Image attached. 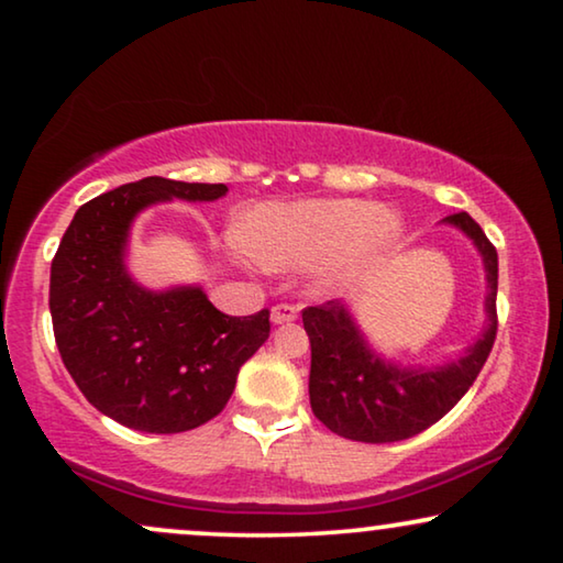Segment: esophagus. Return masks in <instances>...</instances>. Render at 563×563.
Listing matches in <instances>:
<instances>
[{
	"label": "esophagus",
	"mask_w": 563,
	"mask_h": 563,
	"mask_svg": "<svg viewBox=\"0 0 563 563\" xmlns=\"http://www.w3.org/2000/svg\"><path fill=\"white\" fill-rule=\"evenodd\" d=\"M297 320V307L295 305H276L272 310L274 325H287V322Z\"/></svg>",
	"instance_id": "34e87169"
}]
</instances>
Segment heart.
Returning a JSON list of instances; mask_svg holds the SVG:
<instances>
[{
  "label": "heart",
  "mask_w": 563,
  "mask_h": 563,
  "mask_svg": "<svg viewBox=\"0 0 563 563\" xmlns=\"http://www.w3.org/2000/svg\"><path fill=\"white\" fill-rule=\"evenodd\" d=\"M399 230L402 222L387 207L358 199H305L253 210L238 241L256 264L274 272L314 263V287L338 289L395 245Z\"/></svg>",
  "instance_id": "heart-1"
}]
</instances>
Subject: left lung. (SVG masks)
I'll return each mask as SVG.
<instances>
[{
	"instance_id": "obj_1",
	"label": "left lung",
	"mask_w": 563,
	"mask_h": 563,
	"mask_svg": "<svg viewBox=\"0 0 563 563\" xmlns=\"http://www.w3.org/2000/svg\"><path fill=\"white\" fill-rule=\"evenodd\" d=\"M443 222L472 238L487 272V328L479 341L445 366L407 368L366 343L349 307L338 299L302 310L310 335V405L333 433L361 443H395L422 433L466 395L497 335V251L466 212Z\"/></svg>"
}]
</instances>
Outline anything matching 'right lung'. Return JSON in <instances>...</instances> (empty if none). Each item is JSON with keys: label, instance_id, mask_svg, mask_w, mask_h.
<instances>
[{"label": "right lung", "instance_id": "add662e5", "mask_svg": "<svg viewBox=\"0 0 563 563\" xmlns=\"http://www.w3.org/2000/svg\"><path fill=\"white\" fill-rule=\"evenodd\" d=\"M225 184L164 176L122 184L76 210L51 264L60 358L107 418L143 433H184L222 412L241 366L268 338V310L230 318L202 287L153 291L128 274L130 225L168 199L214 202Z\"/></svg>", "mask_w": 563, "mask_h": 563}]
</instances>
